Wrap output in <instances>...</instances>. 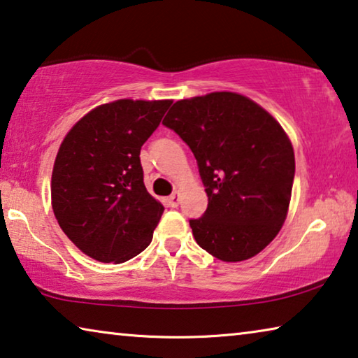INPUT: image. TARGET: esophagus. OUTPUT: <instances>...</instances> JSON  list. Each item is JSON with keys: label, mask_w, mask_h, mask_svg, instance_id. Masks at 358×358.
Segmentation results:
<instances>
[{"label": "esophagus", "mask_w": 358, "mask_h": 358, "mask_svg": "<svg viewBox=\"0 0 358 358\" xmlns=\"http://www.w3.org/2000/svg\"><path fill=\"white\" fill-rule=\"evenodd\" d=\"M178 203H180V192H173V194L167 199V206L175 208L178 207Z\"/></svg>", "instance_id": "obj_1"}]
</instances>
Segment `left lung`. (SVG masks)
Here are the masks:
<instances>
[{
    "label": "left lung",
    "instance_id": "obj_1",
    "mask_svg": "<svg viewBox=\"0 0 358 358\" xmlns=\"http://www.w3.org/2000/svg\"><path fill=\"white\" fill-rule=\"evenodd\" d=\"M162 124L189 146L208 197L189 220L196 242L221 261L258 255L290 206L294 152L280 124L253 100L213 92L180 100Z\"/></svg>",
    "mask_w": 358,
    "mask_h": 358
}]
</instances>
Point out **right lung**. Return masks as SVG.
Returning <instances> with one entry per match:
<instances>
[{"label": "right lung", "mask_w": 358, "mask_h": 358, "mask_svg": "<svg viewBox=\"0 0 358 358\" xmlns=\"http://www.w3.org/2000/svg\"><path fill=\"white\" fill-rule=\"evenodd\" d=\"M170 100H116L87 113L57 152L50 196L68 239L101 263H124L151 243L164 212L143 183L140 150Z\"/></svg>", "instance_id": "add662e5"}]
</instances>
